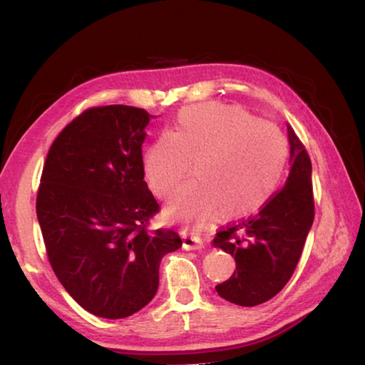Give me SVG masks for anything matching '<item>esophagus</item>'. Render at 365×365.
Returning a JSON list of instances; mask_svg holds the SVG:
<instances>
[{"label":"esophagus","mask_w":365,"mask_h":365,"mask_svg":"<svg viewBox=\"0 0 365 365\" xmlns=\"http://www.w3.org/2000/svg\"><path fill=\"white\" fill-rule=\"evenodd\" d=\"M182 238H183V250L191 251V250H201L202 248V243L200 242V240L191 237V235H188V233H185Z\"/></svg>","instance_id":"esophagus-1"}]
</instances>
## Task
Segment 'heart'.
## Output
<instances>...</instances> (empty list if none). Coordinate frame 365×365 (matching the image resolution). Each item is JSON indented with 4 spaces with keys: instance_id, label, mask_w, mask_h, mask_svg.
Wrapping results in <instances>:
<instances>
[{
    "instance_id": "heart-1",
    "label": "heart",
    "mask_w": 365,
    "mask_h": 365,
    "mask_svg": "<svg viewBox=\"0 0 365 365\" xmlns=\"http://www.w3.org/2000/svg\"><path fill=\"white\" fill-rule=\"evenodd\" d=\"M287 160L288 141L274 123L228 104L205 103L183 109L170 133L153 141L143 172L153 193L168 200L193 164L196 180L177 191L168 214L233 220L269 200Z\"/></svg>"
}]
</instances>
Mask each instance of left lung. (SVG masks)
Here are the masks:
<instances>
[{
	"instance_id": "8db88e82",
	"label": "left lung",
	"mask_w": 365,
	"mask_h": 365,
	"mask_svg": "<svg viewBox=\"0 0 365 365\" xmlns=\"http://www.w3.org/2000/svg\"><path fill=\"white\" fill-rule=\"evenodd\" d=\"M288 180L259 209L222 227L214 245L235 256L237 270L215 287L222 298L251 307L279 294L298 265L314 222L312 165L306 146L288 125Z\"/></svg>"
}]
</instances>
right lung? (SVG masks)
Wrapping results in <instances>:
<instances>
[{"label":"right lung","instance_id":"right-lung-1","mask_svg":"<svg viewBox=\"0 0 365 365\" xmlns=\"http://www.w3.org/2000/svg\"><path fill=\"white\" fill-rule=\"evenodd\" d=\"M141 108L85 109L67 123L43 165L36 217L48 261L61 285L85 311L123 319L158 292L159 264L182 240L150 230L160 207L143 180Z\"/></svg>","mask_w":365,"mask_h":365}]
</instances>
